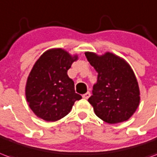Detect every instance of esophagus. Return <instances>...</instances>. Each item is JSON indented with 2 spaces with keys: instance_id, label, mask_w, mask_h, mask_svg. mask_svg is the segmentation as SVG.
<instances>
[{
  "instance_id": "esophagus-1",
  "label": "esophagus",
  "mask_w": 157,
  "mask_h": 157,
  "mask_svg": "<svg viewBox=\"0 0 157 157\" xmlns=\"http://www.w3.org/2000/svg\"><path fill=\"white\" fill-rule=\"evenodd\" d=\"M90 95H91V94H90V92H86L85 94H83L82 98H85V99H88L89 97H90Z\"/></svg>"
}]
</instances>
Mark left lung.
<instances>
[{"instance_id": "8db88e82", "label": "left lung", "mask_w": 157, "mask_h": 157, "mask_svg": "<svg viewBox=\"0 0 157 157\" xmlns=\"http://www.w3.org/2000/svg\"><path fill=\"white\" fill-rule=\"evenodd\" d=\"M85 55L98 72V81L88 99L96 115L109 124L128 120L140 100L138 82L131 67L109 52L101 56L86 52Z\"/></svg>"}]
</instances>
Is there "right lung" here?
<instances>
[{
	"instance_id": "right-lung-1",
	"label": "right lung",
	"mask_w": 157,
	"mask_h": 157,
	"mask_svg": "<svg viewBox=\"0 0 157 157\" xmlns=\"http://www.w3.org/2000/svg\"><path fill=\"white\" fill-rule=\"evenodd\" d=\"M78 59L62 48L44 52L33 65L26 84V98L35 115L45 121H57L71 112L82 96L75 92L74 82L67 75Z\"/></svg>"
}]
</instances>
